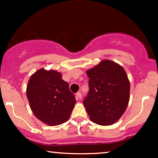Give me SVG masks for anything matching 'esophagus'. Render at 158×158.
Instances as JSON below:
<instances>
[{
    "label": "esophagus",
    "mask_w": 158,
    "mask_h": 158,
    "mask_svg": "<svg viewBox=\"0 0 158 158\" xmlns=\"http://www.w3.org/2000/svg\"><path fill=\"white\" fill-rule=\"evenodd\" d=\"M76 98H77V99H80L81 98V94L80 92H78V93L76 94Z\"/></svg>",
    "instance_id": "34e87169"
}]
</instances>
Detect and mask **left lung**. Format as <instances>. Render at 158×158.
<instances>
[{"label":"left lung","mask_w":158,"mask_h":158,"mask_svg":"<svg viewBox=\"0 0 158 158\" xmlns=\"http://www.w3.org/2000/svg\"><path fill=\"white\" fill-rule=\"evenodd\" d=\"M89 92L83 101L92 122L110 126L126 111L130 98V81L126 70L113 61L104 59L86 71Z\"/></svg>","instance_id":"obj_1"}]
</instances>
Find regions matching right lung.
Returning <instances> with one entry per match:
<instances>
[{
    "instance_id": "add662e5",
    "label": "right lung",
    "mask_w": 158,
    "mask_h": 158,
    "mask_svg": "<svg viewBox=\"0 0 158 158\" xmlns=\"http://www.w3.org/2000/svg\"><path fill=\"white\" fill-rule=\"evenodd\" d=\"M27 97L34 115L48 126H58L70 118L76 101L61 73L54 70H38L30 77Z\"/></svg>"
}]
</instances>
